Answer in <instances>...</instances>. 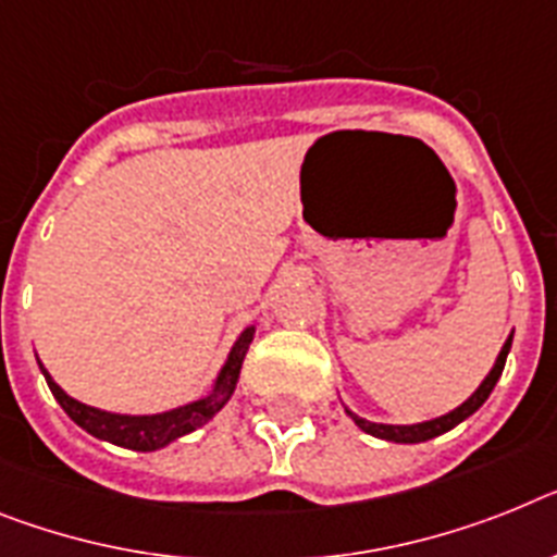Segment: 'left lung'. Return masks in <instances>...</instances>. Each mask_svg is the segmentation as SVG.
Masks as SVG:
<instances>
[{
    "mask_svg": "<svg viewBox=\"0 0 557 557\" xmlns=\"http://www.w3.org/2000/svg\"><path fill=\"white\" fill-rule=\"evenodd\" d=\"M509 345H512V334H509V339L504 343L502 354H498V359H495L493 371L487 373V380L481 382L479 391H475L470 399L465 401V405H459L456 410H450L447 416H438V419H430V422H422V424H376V422H368V419H359L357 413L348 416L357 422V428H362L366 433H371V436L376 438H385V442H399V445H416V442H428V438H436L442 436V433H447V430H453L459 422H465L467 416H473L475 410L487 401V396L493 394L495 382L502 380V371H504V362H507V354H509Z\"/></svg>",
    "mask_w": 557,
    "mask_h": 557,
    "instance_id": "1",
    "label": "left lung"
}]
</instances>
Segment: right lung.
Here are the masks:
<instances>
[{
	"instance_id": "1",
	"label": "right lung",
	"mask_w": 557,
	"mask_h": 557,
	"mask_svg": "<svg viewBox=\"0 0 557 557\" xmlns=\"http://www.w3.org/2000/svg\"><path fill=\"white\" fill-rule=\"evenodd\" d=\"M251 336H255V329H246L240 334V339L235 343L232 354H228L226 366H223L221 376L214 382V391L203 399L191 401V405H184V408L166 410V413L156 416H121V413H107V410L90 408V405H82L73 396H67L62 387L50 380V373L41 368L45 380H48L50 394L55 396V401L62 405L64 413L84 428L90 436L104 438V442H112V445L127 447V450H158V447H166L175 438L186 436L191 430H198L200 424H207L218 410L228 401V396L235 394L237 376H240L243 359H246V350H249Z\"/></svg>"
}]
</instances>
